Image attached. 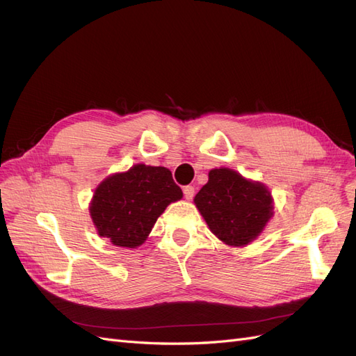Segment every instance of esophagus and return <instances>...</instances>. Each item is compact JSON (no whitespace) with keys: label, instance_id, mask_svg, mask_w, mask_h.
Returning a JSON list of instances; mask_svg holds the SVG:
<instances>
[{"label":"esophagus","instance_id":"1","mask_svg":"<svg viewBox=\"0 0 356 356\" xmlns=\"http://www.w3.org/2000/svg\"><path fill=\"white\" fill-rule=\"evenodd\" d=\"M182 191H184V197H186L187 200H191L193 196H195V188H193L191 186H186L184 190H182Z\"/></svg>","mask_w":356,"mask_h":356}]
</instances>
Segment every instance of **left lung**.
I'll return each mask as SVG.
<instances>
[{"instance_id": "1", "label": "left lung", "mask_w": 356, "mask_h": 356, "mask_svg": "<svg viewBox=\"0 0 356 356\" xmlns=\"http://www.w3.org/2000/svg\"><path fill=\"white\" fill-rule=\"evenodd\" d=\"M195 203L211 232L233 246L254 241L273 215L270 191L227 168L209 172Z\"/></svg>"}]
</instances>
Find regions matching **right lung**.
<instances>
[{"label":"right lung","instance_id":"obj_1","mask_svg":"<svg viewBox=\"0 0 356 356\" xmlns=\"http://www.w3.org/2000/svg\"><path fill=\"white\" fill-rule=\"evenodd\" d=\"M181 197L169 169L135 165L101 182L90 215L102 238L117 246L136 248L144 243L168 204Z\"/></svg>","mask_w":356,"mask_h":356}]
</instances>
